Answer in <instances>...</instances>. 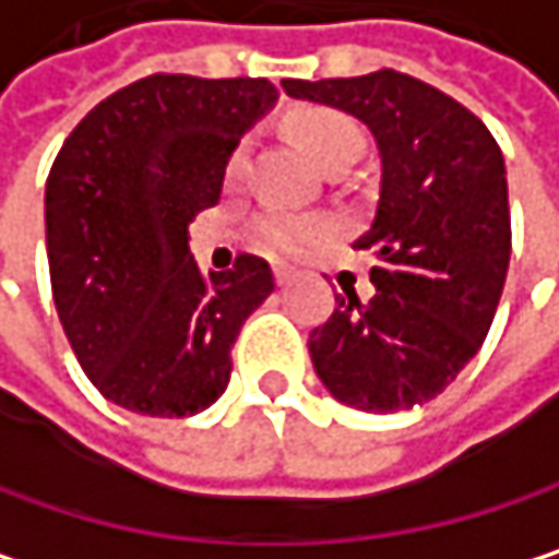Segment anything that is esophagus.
Segmentation results:
<instances>
[{
    "label": "esophagus",
    "mask_w": 559,
    "mask_h": 559,
    "mask_svg": "<svg viewBox=\"0 0 559 559\" xmlns=\"http://www.w3.org/2000/svg\"><path fill=\"white\" fill-rule=\"evenodd\" d=\"M295 282V271H288V267H274V285L277 288H288Z\"/></svg>",
    "instance_id": "obj_1"
}]
</instances>
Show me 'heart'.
I'll use <instances>...</instances> for the list:
<instances>
[{"instance_id":"1","label":"heart","mask_w":559,"mask_h":559,"mask_svg":"<svg viewBox=\"0 0 559 559\" xmlns=\"http://www.w3.org/2000/svg\"><path fill=\"white\" fill-rule=\"evenodd\" d=\"M292 130H295L298 143L311 153V159L321 166H328L341 156H360V150H364L360 127L337 110H324V107L305 110L292 120ZM245 163H248V143L241 140L225 163V176L238 179L245 173ZM324 231H328V225L314 215H295V212H277V209L261 212L251 222L254 245L267 254H285V258L308 251Z\"/></svg>"}]
</instances>
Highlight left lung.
<instances>
[{
    "label": "left lung",
    "mask_w": 559,
    "mask_h": 559,
    "mask_svg": "<svg viewBox=\"0 0 559 559\" xmlns=\"http://www.w3.org/2000/svg\"><path fill=\"white\" fill-rule=\"evenodd\" d=\"M285 94L357 117L380 150L370 251L373 298H337L308 337L328 393L364 413L436 400L478 354L511 261L504 156L488 127L449 94L400 74L282 81Z\"/></svg>",
    "instance_id": "obj_1"
}]
</instances>
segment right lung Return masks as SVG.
Wrapping results in <instances>:
<instances>
[{"mask_svg": "<svg viewBox=\"0 0 559 559\" xmlns=\"http://www.w3.org/2000/svg\"><path fill=\"white\" fill-rule=\"evenodd\" d=\"M274 104L264 78L150 74L64 140L45 186L51 295L104 400L182 419L225 393L231 344L274 277L254 254L202 274L189 222L218 202L231 150Z\"/></svg>", "mask_w": 559, "mask_h": 559, "instance_id": "right-lung-1", "label": "right lung"}]
</instances>
